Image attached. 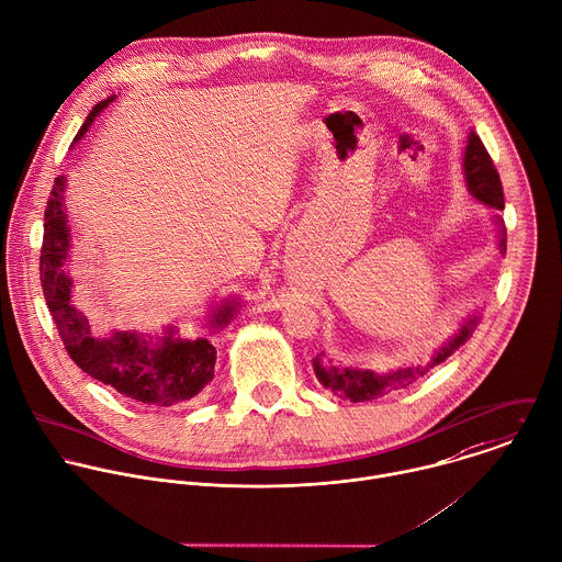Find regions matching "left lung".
<instances>
[{"instance_id":"obj_1","label":"left lung","mask_w":562,"mask_h":562,"mask_svg":"<svg viewBox=\"0 0 562 562\" xmlns=\"http://www.w3.org/2000/svg\"><path fill=\"white\" fill-rule=\"evenodd\" d=\"M462 159H464V164H462L464 179H467V188H469L471 196L477 199L480 203L488 205V207L504 210V188H502L499 172H497L484 142L480 139V135L475 131L469 133V142H467ZM493 218H495V225H497V247H499V254L504 256L506 254V243H508L506 225H504V218L499 214H495ZM477 324H480V313L469 315L464 319V324L460 326V330L451 339H447V344L440 346L425 366H418V368H398V370L379 374V372H372V370L330 366V363L324 361L322 355H317L313 359V370H315L319 383L326 390L335 392L337 396L350 398V403L374 401V398H381V396H385L394 390L412 385L414 381L425 376L431 368L447 361L460 346H464L473 337Z\"/></svg>"}]
</instances>
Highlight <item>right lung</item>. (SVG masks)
Masks as SVG:
<instances>
[{
  "label": "right lung",
  "mask_w": 562,
  "mask_h": 562,
  "mask_svg": "<svg viewBox=\"0 0 562 562\" xmlns=\"http://www.w3.org/2000/svg\"><path fill=\"white\" fill-rule=\"evenodd\" d=\"M113 100L115 93L93 104L74 144L87 135L93 120ZM65 183L67 179L63 175L56 177L47 199L38 271L47 308L67 355L85 374L111 385L117 394L139 405L170 407L194 398L214 376L216 348L210 339H183L177 326H166L159 337L137 330H113L111 335L95 337L87 317L71 304L74 282L65 269L71 247L65 214ZM238 308V297L223 302L212 311L207 326L212 330L227 326Z\"/></svg>",
  "instance_id": "obj_1"
}]
</instances>
